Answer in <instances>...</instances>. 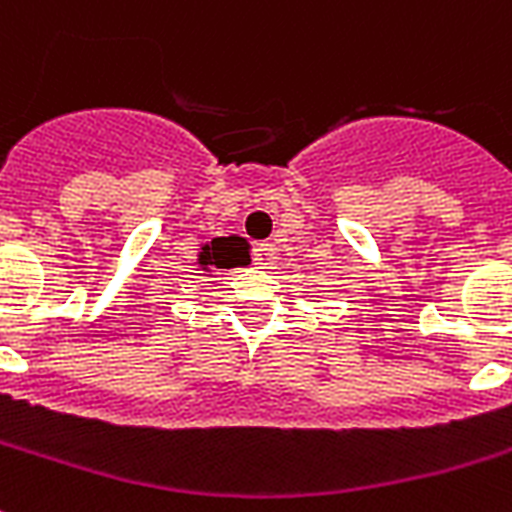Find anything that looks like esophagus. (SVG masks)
I'll use <instances>...</instances> for the list:
<instances>
[{
    "instance_id": "1",
    "label": "esophagus",
    "mask_w": 512,
    "mask_h": 512,
    "mask_svg": "<svg viewBox=\"0 0 512 512\" xmlns=\"http://www.w3.org/2000/svg\"><path fill=\"white\" fill-rule=\"evenodd\" d=\"M252 255H255L252 260H255L257 268L268 270V268H273V265H276V247H273V244H257Z\"/></svg>"
}]
</instances>
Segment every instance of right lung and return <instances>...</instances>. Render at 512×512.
I'll use <instances>...</instances> for the list:
<instances>
[{"instance_id": "obj_1", "label": "right lung", "mask_w": 512, "mask_h": 512, "mask_svg": "<svg viewBox=\"0 0 512 512\" xmlns=\"http://www.w3.org/2000/svg\"><path fill=\"white\" fill-rule=\"evenodd\" d=\"M247 247L242 236H218L213 242L202 244V252L197 257V265L205 273H213V268H236L244 265Z\"/></svg>"}]
</instances>
